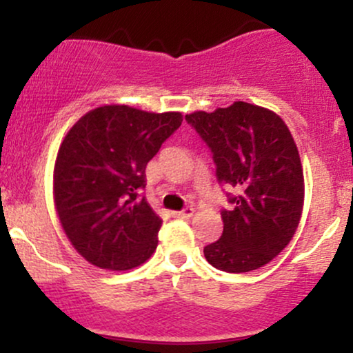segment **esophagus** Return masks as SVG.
I'll return each mask as SVG.
<instances>
[{
    "label": "esophagus",
    "mask_w": 353,
    "mask_h": 353,
    "mask_svg": "<svg viewBox=\"0 0 353 353\" xmlns=\"http://www.w3.org/2000/svg\"><path fill=\"white\" fill-rule=\"evenodd\" d=\"M194 216V209L192 208H185L182 210H176V212H172V217L176 219H189Z\"/></svg>",
    "instance_id": "obj_1"
}]
</instances>
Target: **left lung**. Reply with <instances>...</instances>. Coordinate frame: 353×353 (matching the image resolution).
<instances>
[{"label": "left lung", "mask_w": 353, "mask_h": 353, "mask_svg": "<svg viewBox=\"0 0 353 353\" xmlns=\"http://www.w3.org/2000/svg\"><path fill=\"white\" fill-rule=\"evenodd\" d=\"M185 119L212 151L219 182L236 192L205 259L230 274L264 267L292 241L302 216L303 171L289 128L274 111L244 101Z\"/></svg>", "instance_id": "8db88e82"}]
</instances>
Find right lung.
Returning <instances> with one entry per match:
<instances>
[{
    "label": "right lung",
    "mask_w": 353,
    "mask_h": 353,
    "mask_svg": "<svg viewBox=\"0 0 353 353\" xmlns=\"http://www.w3.org/2000/svg\"><path fill=\"white\" fill-rule=\"evenodd\" d=\"M181 123V112L106 104L64 136L52 174L54 208L89 264L129 270L154 254L163 221L137 192L145 185V165Z\"/></svg>",
    "instance_id": "add662e5"
}]
</instances>
